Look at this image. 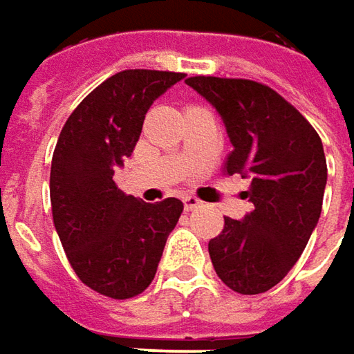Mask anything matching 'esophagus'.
Returning <instances> with one entry per match:
<instances>
[{"instance_id": "1", "label": "esophagus", "mask_w": 354, "mask_h": 354, "mask_svg": "<svg viewBox=\"0 0 354 354\" xmlns=\"http://www.w3.org/2000/svg\"><path fill=\"white\" fill-rule=\"evenodd\" d=\"M182 202H184V207H186V212H190V209H196V207L202 204V200H200V198H196V196H184V198H182Z\"/></svg>"}]
</instances>
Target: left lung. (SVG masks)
<instances>
[{"mask_svg":"<svg viewBox=\"0 0 354 354\" xmlns=\"http://www.w3.org/2000/svg\"><path fill=\"white\" fill-rule=\"evenodd\" d=\"M222 116L234 150L223 174L252 178L254 209L223 230L207 252L218 277L241 295L266 293L303 254L315 230L327 184L323 142L309 120L271 86L250 79L188 77Z\"/></svg>","mask_w":354,"mask_h":354,"instance_id":"left-lung-1","label":"left lung"}]
</instances>
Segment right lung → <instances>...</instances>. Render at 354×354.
<instances>
[{
  "label": "right lung",
  "mask_w": 354,
  "mask_h": 354,
  "mask_svg": "<svg viewBox=\"0 0 354 354\" xmlns=\"http://www.w3.org/2000/svg\"><path fill=\"white\" fill-rule=\"evenodd\" d=\"M184 73L120 71L79 102L51 160L53 223L77 277L104 297L131 299L152 283L184 204L127 196L115 166L131 156L150 104Z\"/></svg>",
  "instance_id": "obj_1"
}]
</instances>
